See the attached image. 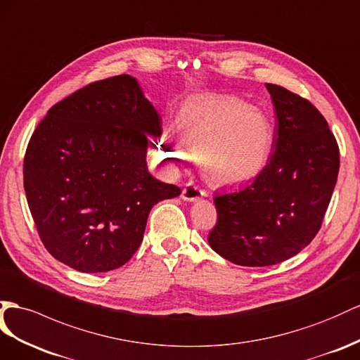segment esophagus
Instances as JSON below:
<instances>
[{"label":"esophagus","instance_id":"1","mask_svg":"<svg viewBox=\"0 0 360 360\" xmlns=\"http://www.w3.org/2000/svg\"><path fill=\"white\" fill-rule=\"evenodd\" d=\"M207 195V193L202 190V188H199L196 184H193V182H188L186 187H184V190H182V195H181V198L184 199V200H187V202H196V200H199L200 198H204Z\"/></svg>","mask_w":360,"mask_h":360}]
</instances>
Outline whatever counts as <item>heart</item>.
Segmentation results:
<instances>
[{
	"mask_svg": "<svg viewBox=\"0 0 360 360\" xmlns=\"http://www.w3.org/2000/svg\"><path fill=\"white\" fill-rule=\"evenodd\" d=\"M186 143L196 152L205 176L217 184H242L268 164L274 126L262 109L233 96H200L179 109L176 131L164 129L160 150L172 165L186 161Z\"/></svg>",
	"mask_w": 360,
	"mask_h": 360,
	"instance_id": "heart-1",
	"label": "heart"
}]
</instances>
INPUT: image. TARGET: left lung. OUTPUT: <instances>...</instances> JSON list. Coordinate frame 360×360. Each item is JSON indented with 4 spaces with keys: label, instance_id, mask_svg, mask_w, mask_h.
<instances>
[{
    "label": "left lung",
    "instance_id": "obj_1",
    "mask_svg": "<svg viewBox=\"0 0 360 360\" xmlns=\"http://www.w3.org/2000/svg\"><path fill=\"white\" fill-rule=\"evenodd\" d=\"M276 122L272 155L255 179L214 198L208 243L240 266H271L304 250L322 225L338 181L339 147L309 100L266 84Z\"/></svg>",
    "mask_w": 360,
    "mask_h": 360
}]
</instances>
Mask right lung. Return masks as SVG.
I'll return each instance as SVG.
<instances>
[{"instance_id":"right-lung-1","label":"right lung","mask_w":360,"mask_h":360,"mask_svg":"<svg viewBox=\"0 0 360 360\" xmlns=\"http://www.w3.org/2000/svg\"><path fill=\"white\" fill-rule=\"evenodd\" d=\"M149 135H161V117L129 75L72 92L34 129L24 190L54 259L88 274L131 260L153 205L181 195L147 170Z\"/></svg>"}]
</instances>
